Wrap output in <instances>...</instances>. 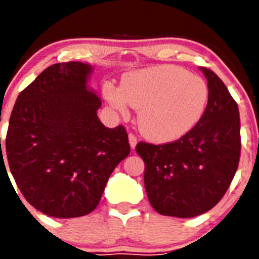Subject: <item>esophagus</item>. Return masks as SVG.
I'll use <instances>...</instances> for the list:
<instances>
[{"instance_id": "obj_1", "label": "esophagus", "mask_w": 259, "mask_h": 259, "mask_svg": "<svg viewBox=\"0 0 259 259\" xmlns=\"http://www.w3.org/2000/svg\"><path fill=\"white\" fill-rule=\"evenodd\" d=\"M128 140H130V145L131 148H135L136 145H137V137H136L133 133H130L128 135Z\"/></svg>"}]
</instances>
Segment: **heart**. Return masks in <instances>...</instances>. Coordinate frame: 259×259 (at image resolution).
I'll list each match as a JSON object with an SVG mask.
<instances>
[{
  "instance_id": "obj_1",
  "label": "heart",
  "mask_w": 259,
  "mask_h": 259,
  "mask_svg": "<svg viewBox=\"0 0 259 259\" xmlns=\"http://www.w3.org/2000/svg\"><path fill=\"white\" fill-rule=\"evenodd\" d=\"M103 93L113 108L127 114L140 109L138 126L150 141L167 143L188 135L203 117L208 87L200 76L175 65L131 71L121 88L107 83Z\"/></svg>"
}]
</instances>
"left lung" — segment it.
Instances as JSON below:
<instances>
[{
    "label": "left lung",
    "mask_w": 259,
    "mask_h": 259,
    "mask_svg": "<svg viewBox=\"0 0 259 259\" xmlns=\"http://www.w3.org/2000/svg\"><path fill=\"white\" fill-rule=\"evenodd\" d=\"M200 69L209 96L199 123L175 142L136 146L145 162L148 200L161 215L194 218L210 210L227 193L239 163L237 103L214 71Z\"/></svg>",
    "instance_id": "obj_1"
}]
</instances>
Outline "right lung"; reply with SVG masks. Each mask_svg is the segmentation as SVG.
Here are the masks:
<instances>
[{"instance_id":"obj_1","label":"right lung","mask_w":259,"mask_h":259,"mask_svg":"<svg viewBox=\"0 0 259 259\" xmlns=\"http://www.w3.org/2000/svg\"><path fill=\"white\" fill-rule=\"evenodd\" d=\"M92 71L79 61L49 66L19 94L10 117V170L24 198L46 215L93 211L130 153L126 128H108L97 116L102 101L87 87Z\"/></svg>"}]
</instances>
